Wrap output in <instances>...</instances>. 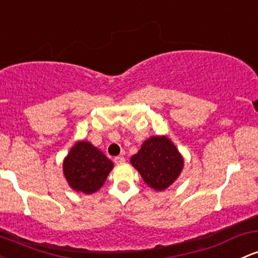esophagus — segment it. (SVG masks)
I'll list each match as a JSON object with an SVG mask.
<instances>
[{
    "instance_id": "esophagus-1",
    "label": "esophagus",
    "mask_w": 258,
    "mask_h": 258,
    "mask_svg": "<svg viewBox=\"0 0 258 258\" xmlns=\"http://www.w3.org/2000/svg\"><path fill=\"white\" fill-rule=\"evenodd\" d=\"M114 161H115V164H123L124 163V158L123 157H115V159H114Z\"/></svg>"
}]
</instances>
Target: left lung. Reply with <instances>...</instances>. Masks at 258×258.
Returning <instances> with one entry per match:
<instances>
[{"mask_svg":"<svg viewBox=\"0 0 258 258\" xmlns=\"http://www.w3.org/2000/svg\"><path fill=\"white\" fill-rule=\"evenodd\" d=\"M131 163L140 171L144 182L157 191L168 188L183 166L179 151L165 136L147 140L131 158Z\"/></svg>","mask_w":258,"mask_h":258,"instance_id":"8db88e82","label":"left lung"}]
</instances>
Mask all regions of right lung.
I'll return each instance as SVG.
<instances>
[{
	"label": "right lung",
	"instance_id": "obj_1",
	"mask_svg": "<svg viewBox=\"0 0 258 258\" xmlns=\"http://www.w3.org/2000/svg\"><path fill=\"white\" fill-rule=\"evenodd\" d=\"M114 164L89 142H78L63 161V172L70 186L89 195L105 182Z\"/></svg>",
	"mask_w": 258,
	"mask_h": 258
}]
</instances>
